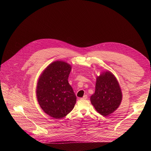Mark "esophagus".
<instances>
[{
  "label": "esophagus",
  "instance_id": "esophagus-1",
  "mask_svg": "<svg viewBox=\"0 0 151 151\" xmlns=\"http://www.w3.org/2000/svg\"><path fill=\"white\" fill-rule=\"evenodd\" d=\"M81 99H88V96H86V95H85V96H84Z\"/></svg>",
  "mask_w": 151,
  "mask_h": 151
}]
</instances>
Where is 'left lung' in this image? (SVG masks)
<instances>
[{"mask_svg": "<svg viewBox=\"0 0 151 151\" xmlns=\"http://www.w3.org/2000/svg\"><path fill=\"white\" fill-rule=\"evenodd\" d=\"M122 99L121 89L115 76L109 71L97 77L96 91L91 101L97 111L104 116L114 112Z\"/></svg>", "mask_w": 151, "mask_h": 151, "instance_id": "8db88e82", "label": "left lung"}]
</instances>
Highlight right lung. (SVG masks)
I'll return each mask as SVG.
<instances>
[{"instance_id":"add662e5","label":"right lung","mask_w":151,"mask_h":151,"mask_svg":"<svg viewBox=\"0 0 151 151\" xmlns=\"http://www.w3.org/2000/svg\"><path fill=\"white\" fill-rule=\"evenodd\" d=\"M71 70L68 63L55 61L45 69L38 79V102L43 111L54 119L67 116L76 104V97L68 81Z\"/></svg>"}]
</instances>
